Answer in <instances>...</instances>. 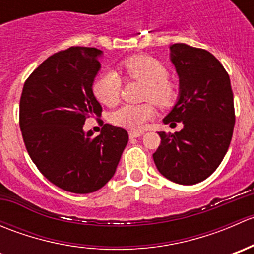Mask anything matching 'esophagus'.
Masks as SVG:
<instances>
[{
    "instance_id": "34e87169",
    "label": "esophagus",
    "mask_w": 254,
    "mask_h": 254,
    "mask_svg": "<svg viewBox=\"0 0 254 254\" xmlns=\"http://www.w3.org/2000/svg\"><path fill=\"white\" fill-rule=\"evenodd\" d=\"M141 135H143V131H137V130H131V131H129L130 137H140Z\"/></svg>"
}]
</instances>
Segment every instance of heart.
I'll return each mask as SVG.
<instances>
[{"instance_id":"obj_1","label":"heart","mask_w":254,"mask_h":254,"mask_svg":"<svg viewBox=\"0 0 254 254\" xmlns=\"http://www.w3.org/2000/svg\"><path fill=\"white\" fill-rule=\"evenodd\" d=\"M127 77L146 84L145 98L160 107L172 106L177 97L176 87L167 79L168 71L157 59L148 55H137L125 59L122 63ZM122 78L115 70L104 71L93 84V93L99 102L112 106L119 99ZM152 104H124L111 114L113 124L131 130H141L148 119L153 117Z\"/></svg>"}]
</instances>
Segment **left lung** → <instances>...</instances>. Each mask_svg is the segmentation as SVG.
Segmentation results:
<instances>
[{
	"instance_id": "obj_1",
	"label": "left lung",
	"mask_w": 254,
	"mask_h": 254,
	"mask_svg": "<svg viewBox=\"0 0 254 254\" xmlns=\"http://www.w3.org/2000/svg\"><path fill=\"white\" fill-rule=\"evenodd\" d=\"M171 63L179 77V94L165 124L182 122L175 134L160 131L153 161L163 177L178 184H196L215 172L224 160L235 125L234 93L226 70L204 49L177 43Z\"/></svg>"
}]
</instances>
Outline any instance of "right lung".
I'll use <instances>...</instances> for the list:
<instances>
[{"label": "right lung", "instance_id": "add662e5", "mask_svg": "<svg viewBox=\"0 0 254 254\" xmlns=\"http://www.w3.org/2000/svg\"><path fill=\"white\" fill-rule=\"evenodd\" d=\"M103 51L71 47L49 56L25 81L19 127L28 153L53 184L76 194L93 193L114 176L129 135L104 124L84 131L87 118L101 115L93 82Z\"/></svg>", "mask_w": 254, "mask_h": 254}]
</instances>
